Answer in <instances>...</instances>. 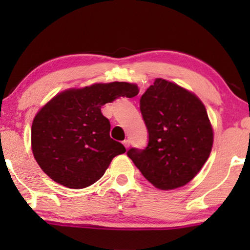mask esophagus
Instances as JSON below:
<instances>
[{"instance_id": "34e87169", "label": "esophagus", "mask_w": 250, "mask_h": 250, "mask_svg": "<svg viewBox=\"0 0 250 250\" xmlns=\"http://www.w3.org/2000/svg\"><path fill=\"white\" fill-rule=\"evenodd\" d=\"M123 146L128 149L129 146H130V141H129V140H125V141H123Z\"/></svg>"}]
</instances>
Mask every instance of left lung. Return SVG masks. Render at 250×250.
<instances>
[{"mask_svg": "<svg viewBox=\"0 0 250 250\" xmlns=\"http://www.w3.org/2000/svg\"><path fill=\"white\" fill-rule=\"evenodd\" d=\"M148 129L145 149L127 155L151 185L170 190L187 185L210 155L213 128L201 100L187 89L156 79L140 99Z\"/></svg>", "mask_w": 250, "mask_h": 250, "instance_id": "left-lung-1", "label": "left lung"}]
</instances>
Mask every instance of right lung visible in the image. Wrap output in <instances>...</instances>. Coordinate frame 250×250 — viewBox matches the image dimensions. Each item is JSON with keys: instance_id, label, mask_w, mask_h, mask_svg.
Segmentation results:
<instances>
[{"instance_id": "add662e5", "label": "right lung", "mask_w": 250, "mask_h": 250, "mask_svg": "<svg viewBox=\"0 0 250 250\" xmlns=\"http://www.w3.org/2000/svg\"><path fill=\"white\" fill-rule=\"evenodd\" d=\"M139 94L128 82L95 83L57 94L36 114L31 125V149L51 180L81 189L100 180L111 160L125 153L109 135L110 122L101 107L119 97Z\"/></svg>"}]
</instances>
